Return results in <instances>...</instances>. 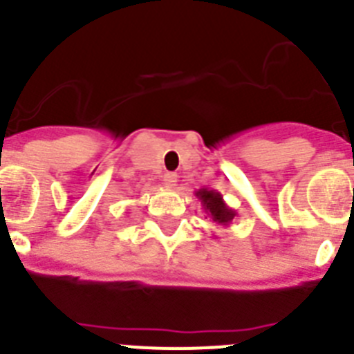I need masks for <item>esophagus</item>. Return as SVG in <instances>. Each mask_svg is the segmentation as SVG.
<instances>
[{"instance_id": "esophagus-1", "label": "esophagus", "mask_w": 354, "mask_h": 354, "mask_svg": "<svg viewBox=\"0 0 354 354\" xmlns=\"http://www.w3.org/2000/svg\"><path fill=\"white\" fill-rule=\"evenodd\" d=\"M162 183H165V186L174 187L175 183H177V174H174V171H167V174L162 175Z\"/></svg>"}]
</instances>
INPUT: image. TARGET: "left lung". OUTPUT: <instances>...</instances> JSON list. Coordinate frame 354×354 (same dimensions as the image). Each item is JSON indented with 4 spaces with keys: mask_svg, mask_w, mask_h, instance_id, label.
Here are the masks:
<instances>
[{
    "mask_svg": "<svg viewBox=\"0 0 354 354\" xmlns=\"http://www.w3.org/2000/svg\"><path fill=\"white\" fill-rule=\"evenodd\" d=\"M196 198L202 202L205 214L211 218L212 223L221 225V227H228L232 223V220L237 216V212L232 207H228L225 204L223 195L216 189H209V187H200L195 192Z\"/></svg>",
    "mask_w": 354,
    "mask_h": 354,
    "instance_id": "1",
    "label": "left lung"
}]
</instances>
